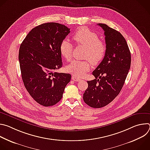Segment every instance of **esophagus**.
<instances>
[{"mask_svg": "<svg viewBox=\"0 0 150 150\" xmlns=\"http://www.w3.org/2000/svg\"><path fill=\"white\" fill-rule=\"evenodd\" d=\"M72 80H74V81H79L80 80H81V79H79V78H78V77H76V76H75V75H72Z\"/></svg>", "mask_w": 150, "mask_h": 150, "instance_id": "obj_1", "label": "esophagus"}]
</instances>
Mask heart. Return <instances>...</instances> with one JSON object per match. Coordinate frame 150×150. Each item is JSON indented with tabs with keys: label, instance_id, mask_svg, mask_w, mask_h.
Returning <instances> with one entry per match:
<instances>
[{
	"label": "heart",
	"instance_id": "obj_1",
	"mask_svg": "<svg viewBox=\"0 0 150 150\" xmlns=\"http://www.w3.org/2000/svg\"><path fill=\"white\" fill-rule=\"evenodd\" d=\"M73 39L78 45L85 47L83 61L74 60L67 67V71L76 77H81L91 68V62L94 65L100 63L104 58L107 47L105 42L99 40V36L87 28L82 27L73 35ZM73 46L68 40H63L60 45V53L67 61L72 59Z\"/></svg>",
	"mask_w": 150,
	"mask_h": 150
}]
</instances>
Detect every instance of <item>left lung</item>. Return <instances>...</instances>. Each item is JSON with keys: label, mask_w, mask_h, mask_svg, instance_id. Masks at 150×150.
<instances>
[{"label": "left lung", "mask_w": 150, "mask_h": 150, "mask_svg": "<svg viewBox=\"0 0 150 150\" xmlns=\"http://www.w3.org/2000/svg\"><path fill=\"white\" fill-rule=\"evenodd\" d=\"M98 25L104 31L106 54L93 72L96 79L87 81L88 87L83 94L84 102L93 108H103L117 96L131 63V52L123 36L106 24Z\"/></svg>", "instance_id": "left-lung-1"}]
</instances>
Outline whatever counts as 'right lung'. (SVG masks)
Here are the masks:
<instances>
[{
	"label": "right lung",
	"mask_w": 150,
	"mask_h": 150,
	"mask_svg": "<svg viewBox=\"0 0 150 150\" xmlns=\"http://www.w3.org/2000/svg\"><path fill=\"white\" fill-rule=\"evenodd\" d=\"M70 28L56 23H45L33 28L21 43L19 61L24 86L38 104L52 106L62 98L69 74L58 73L62 67L60 45Z\"/></svg>",
	"instance_id": "add662e5"
}]
</instances>
